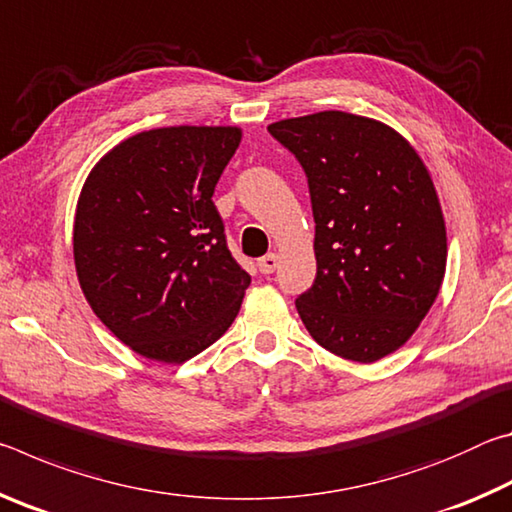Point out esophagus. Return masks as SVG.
Instances as JSON below:
<instances>
[{
    "instance_id": "esophagus-1",
    "label": "esophagus",
    "mask_w": 512,
    "mask_h": 512,
    "mask_svg": "<svg viewBox=\"0 0 512 512\" xmlns=\"http://www.w3.org/2000/svg\"><path fill=\"white\" fill-rule=\"evenodd\" d=\"M277 266H280V257H277L275 253H268L266 257H262V259H259V262H257L259 273H264V275L275 273Z\"/></svg>"
}]
</instances>
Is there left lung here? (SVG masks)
<instances>
[{"label": "left lung", "mask_w": 512, "mask_h": 512, "mask_svg": "<svg viewBox=\"0 0 512 512\" xmlns=\"http://www.w3.org/2000/svg\"><path fill=\"white\" fill-rule=\"evenodd\" d=\"M307 173L316 280L296 300L318 345L372 363L411 339L436 300L447 232L427 167L381 121L325 110L268 126Z\"/></svg>", "instance_id": "obj_1"}]
</instances>
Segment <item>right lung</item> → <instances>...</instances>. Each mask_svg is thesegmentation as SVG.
Returning a JSON list of instances; mask_svg holds the SVG:
<instances>
[{"label": "right lung", "mask_w": 512, "mask_h": 512, "mask_svg": "<svg viewBox=\"0 0 512 512\" xmlns=\"http://www.w3.org/2000/svg\"><path fill=\"white\" fill-rule=\"evenodd\" d=\"M237 126L128 137L90 171L74 216V264L94 314L146 359L183 363L237 318L250 275L212 201Z\"/></svg>", "instance_id": "right-lung-1"}]
</instances>
